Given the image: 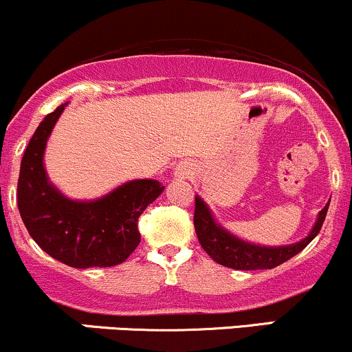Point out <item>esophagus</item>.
<instances>
[{"mask_svg": "<svg viewBox=\"0 0 352 352\" xmlns=\"http://www.w3.org/2000/svg\"><path fill=\"white\" fill-rule=\"evenodd\" d=\"M192 175V165L188 162H180L175 168V177L177 179H188Z\"/></svg>", "mask_w": 352, "mask_h": 352, "instance_id": "esophagus-1", "label": "esophagus"}]
</instances>
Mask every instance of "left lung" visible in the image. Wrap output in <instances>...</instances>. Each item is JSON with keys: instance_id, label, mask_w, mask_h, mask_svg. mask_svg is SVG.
I'll list each match as a JSON object with an SVG mask.
<instances>
[{"instance_id": "left-lung-1", "label": "left lung", "mask_w": 352, "mask_h": 352, "mask_svg": "<svg viewBox=\"0 0 352 352\" xmlns=\"http://www.w3.org/2000/svg\"><path fill=\"white\" fill-rule=\"evenodd\" d=\"M328 208L329 201L318 213L316 221H314L308 236L296 241V243L281 246L254 245L235 236L218 223L215 217H213L212 210L199 195L195 197L193 223H195V232L201 248L217 263L233 270H272L274 266H280L285 261H288L289 258H293L294 254H298L311 243V240L318 235L319 230L322 227V221H324Z\"/></svg>"}]
</instances>
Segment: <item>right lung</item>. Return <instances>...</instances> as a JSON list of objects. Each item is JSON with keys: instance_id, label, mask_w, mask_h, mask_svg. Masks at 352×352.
Listing matches in <instances>:
<instances>
[{"instance_id": "obj_1", "label": "right lung", "mask_w": 352, "mask_h": 352, "mask_svg": "<svg viewBox=\"0 0 352 352\" xmlns=\"http://www.w3.org/2000/svg\"><path fill=\"white\" fill-rule=\"evenodd\" d=\"M60 104L38 125L24 151L18 179V208L33 240L54 260L72 268L120 265L140 243L137 220L164 185L131 180L94 200H72L52 185L44 151L63 114Z\"/></svg>"}]
</instances>
